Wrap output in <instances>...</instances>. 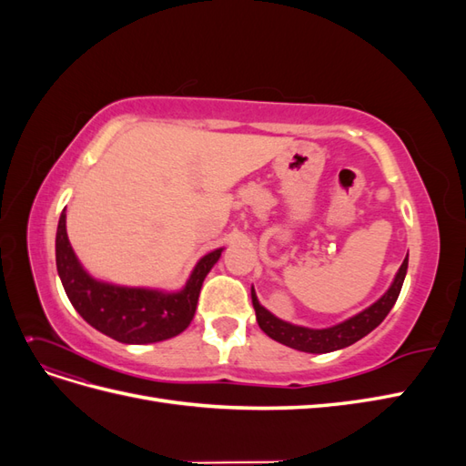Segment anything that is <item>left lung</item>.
<instances>
[{
  "mask_svg": "<svg viewBox=\"0 0 466 466\" xmlns=\"http://www.w3.org/2000/svg\"><path fill=\"white\" fill-rule=\"evenodd\" d=\"M406 270H408V255L400 264L397 276H394L390 288L380 295L373 305L329 329H307V327H299V324H291L278 319L276 315L268 311L266 307L260 305L255 288H250L252 307H255L257 311L258 327L270 336L272 340L289 346L293 350L307 351V354H329V351L342 350L346 346H351L354 342L361 340L363 336H368L373 329H377L379 324L383 322L392 305L399 299V293L402 289L404 278H406Z\"/></svg>",
  "mask_w": 466,
  "mask_h": 466,
  "instance_id": "left-lung-1",
  "label": "left lung"
}]
</instances>
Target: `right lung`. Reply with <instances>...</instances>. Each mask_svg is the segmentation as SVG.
Returning a JSON list of instances; mask_svg holds the SVG:
<instances>
[{"label": "right lung", "mask_w": 466, "mask_h": 466, "mask_svg": "<svg viewBox=\"0 0 466 466\" xmlns=\"http://www.w3.org/2000/svg\"><path fill=\"white\" fill-rule=\"evenodd\" d=\"M223 248L208 252L178 291L128 288L93 278L77 260L66 231V209L56 231V266L67 299L93 329L122 344H153L187 330L198 305L204 278Z\"/></svg>", "instance_id": "1"}]
</instances>
